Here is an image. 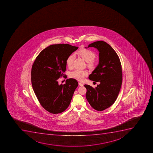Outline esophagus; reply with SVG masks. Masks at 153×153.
Instances as JSON below:
<instances>
[{"mask_svg":"<svg viewBox=\"0 0 153 153\" xmlns=\"http://www.w3.org/2000/svg\"><path fill=\"white\" fill-rule=\"evenodd\" d=\"M79 86H83V84L82 83H81V82H79Z\"/></svg>","mask_w":153,"mask_h":153,"instance_id":"1","label":"esophagus"}]
</instances>
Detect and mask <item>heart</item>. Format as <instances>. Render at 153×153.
Instances as JSON below:
<instances>
[{
	"instance_id": "heart-1",
	"label": "heart",
	"mask_w": 153,
	"mask_h": 153,
	"mask_svg": "<svg viewBox=\"0 0 153 153\" xmlns=\"http://www.w3.org/2000/svg\"><path fill=\"white\" fill-rule=\"evenodd\" d=\"M78 54L82 57L87 62V66L90 68H93L96 65L94 58L95 54L94 52L89 49H82L77 52ZM75 59V55L73 54L69 55L67 58L66 63L68 68H71L73 66V63ZM88 72L86 70L75 69L71 72L70 77L77 80L82 81L88 75Z\"/></svg>"
}]
</instances>
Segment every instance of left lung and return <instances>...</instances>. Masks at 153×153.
<instances>
[{
    "mask_svg": "<svg viewBox=\"0 0 153 153\" xmlns=\"http://www.w3.org/2000/svg\"><path fill=\"white\" fill-rule=\"evenodd\" d=\"M99 52V62L89 76V79L100 82L95 88L85 84L86 97L91 107L98 111L104 110L113 104L118 97L122 82L121 62L116 52L103 41L89 44Z\"/></svg>",
    "mask_w": 153,
    "mask_h": 153,
    "instance_id": "left-lung-1",
    "label": "left lung"
}]
</instances>
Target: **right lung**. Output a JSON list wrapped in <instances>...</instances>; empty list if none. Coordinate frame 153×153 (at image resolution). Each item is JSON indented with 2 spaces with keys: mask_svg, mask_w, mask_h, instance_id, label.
Masks as SVG:
<instances>
[{
  "mask_svg": "<svg viewBox=\"0 0 153 153\" xmlns=\"http://www.w3.org/2000/svg\"><path fill=\"white\" fill-rule=\"evenodd\" d=\"M78 48L68 44H53L37 56L31 69V83L41 106L52 114L61 113L69 106L78 86L75 79H67L64 85L58 80L63 76L67 58Z\"/></svg>",
  "mask_w": 153,
  "mask_h": 153,
  "instance_id": "obj_1",
  "label": "right lung"
}]
</instances>
